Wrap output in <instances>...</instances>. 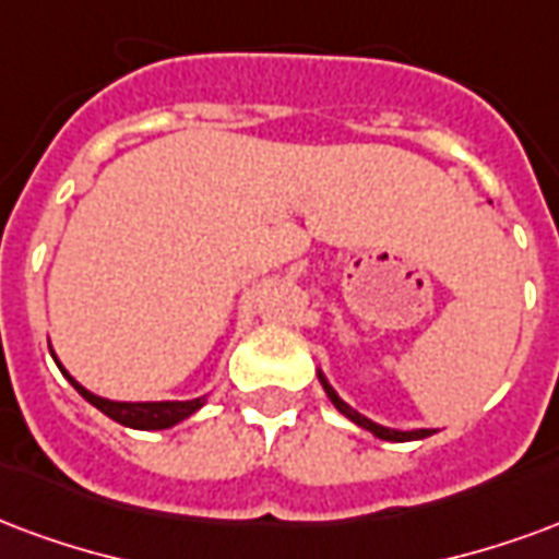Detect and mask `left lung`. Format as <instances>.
Masks as SVG:
<instances>
[{
	"label": "left lung",
	"mask_w": 559,
	"mask_h": 559,
	"mask_svg": "<svg viewBox=\"0 0 559 559\" xmlns=\"http://www.w3.org/2000/svg\"><path fill=\"white\" fill-rule=\"evenodd\" d=\"M317 379H320L322 391H325V396L332 400V406L341 412L343 417H349L353 424H358L361 429H367V432H373L376 438H382V441H417V438H427L432 436L436 429H391V427H382V424H376V420H370V417H364L361 412H355L346 400H341V394L334 391L332 382L325 379V373L322 370H317Z\"/></svg>",
	"instance_id": "left-lung-1"
}]
</instances>
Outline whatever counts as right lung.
<instances>
[{
  "mask_svg": "<svg viewBox=\"0 0 559 559\" xmlns=\"http://www.w3.org/2000/svg\"><path fill=\"white\" fill-rule=\"evenodd\" d=\"M52 353V349H49ZM52 358H56V353H52ZM56 364H59V370L64 373V379H68L76 391H80L85 400H88L91 406L100 408L103 415L111 417L115 424H121V427H130V429H171L177 427L180 420H186V417H192L198 412V408L204 406L206 403V394L204 396H195V400H151V403H123V400H106V396H97L91 394L88 388H82L73 376L61 367V361L56 358Z\"/></svg>",
  "mask_w": 559,
  "mask_h": 559,
  "instance_id": "obj_1",
  "label": "right lung"
}]
</instances>
